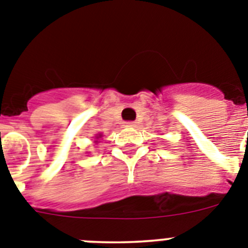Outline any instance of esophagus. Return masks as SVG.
<instances>
[{
	"instance_id": "1",
	"label": "esophagus",
	"mask_w": 248,
	"mask_h": 248,
	"mask_svg": "<svg viewBox=\"0 0 248 248\" xmlns=\"http://www.w3.org/2000/svg\"><path fill=\"white\" fill-rule=\"evenodd\" d=\"M124 127H135V126H136V122H132V121L124 122Z\"/></svg>"
}]
</instances>
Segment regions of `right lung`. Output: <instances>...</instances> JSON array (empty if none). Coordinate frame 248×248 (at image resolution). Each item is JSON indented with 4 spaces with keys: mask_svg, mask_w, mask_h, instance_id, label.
Segmentation results:
<instances>
[{
    "mask_svg": "<svg viewBox=\"0 0 248 248\" xmlns=\"http://www.w3.org/2000/svg\"><path fill=\"white\" fill-rule=\"evenodd\" d=\"M102 137V133H99V135L96 136V140H95V142H97V140H99V138H101Z\"/></svg>",
    "mask_w": 248,
    "mask_h": 248,
    "instance_id": "right-lung-1",
    "label": "right lung"
}]
</instances>
